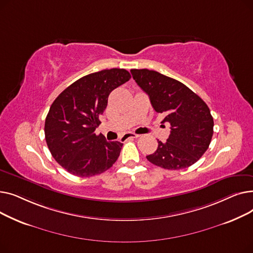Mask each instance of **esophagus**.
Masks as SVG:
<instances>
[{"label": "esophagus", "mask_w": 253, "mask_h": 253, "mask_svg": "<svg viewBox=\"0 0 253 253\" xmlns=\"http://www.w3.org/2000/svg\"><path fill=\"white\" fill-rule=\"evenodd\" d=\"M139 136H140L139 134L131 133V132H129V133H126V134H124V135L122 136V139H123V140H127V139H129V138H137V137H139Z\"/></svg>", "instance_id": "esophagus-1"}]
</instances>
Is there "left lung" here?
<instances>
[{
	"label": "left lung",
	"mask_w": 253,
	"mask_h": 253,
	"mask_svg": "<svg viewBox=\"0 0 253 253\" xmlns=\"http://www.w3.org/2000/svg\"><path fill=\"white\" fill-rule=\"evenodd\" d=\"M137 85L150 97L154 110L170 124L166 142L147 156L156 166L179 170L195 164L207 151L213 135V118L202 98L177 80L147 69L131 70Z\"/></svg>",
	"instance_id": "left-lung-1"
}]
</instances>
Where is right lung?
Masks as SVG:
<instances>
[{"mask_svg": "<svg viewBox=\"0 0 253 253\" xmlns=\"http://www.w3.org/2000/svg\"><path fill=\"white\" fill-rule=\"evenodd\" d=\"M124 69L103 70L77 80L53 101L45 121V138L55 161L71 174L97 175L117 161L122 142L106 141L94 131L110 93L129 81Z\"/></svg>", "mask_w": 253, "mask_h": 253, "instance_id": "right-lung-1", "label": "right lung"}]
</instances>
